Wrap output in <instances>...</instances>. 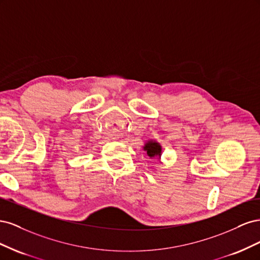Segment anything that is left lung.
<instances>
[{
    "instance_id": "obj_1",
    "label": "left lung",
    "mask_w": 260,
    "mask_h": 260,
    "mask_svg": "<svg viewBox=\"0 0 260 260\" xmlns=\"http://www.w3.org/2000/svg\"><path fill=\"white\" fill-rule=\"evenodd\" d=\"M144 151H146V153L149 157H155V156L159 157L161 155L160 145L156 142H152V141H149V142H147L145 144Z\"/></svg>"
}]
</instances>
